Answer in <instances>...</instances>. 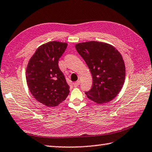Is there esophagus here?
<instances>
[{
    "mask_svg": "<svg viewBox=\"0 0 152 152\" xmlns=\"http://www.w3.org/2000/svg\"><path fill=\"white\" fill-rule=\"evenodd\" d=\"M73 85H74V87L78 86L80 85V81H77L76 82H74V83H73Z\"/></svg>",
    "mask_w": 152,
    "mask_h": 152,
    "instance_id": "obj_1",
    "label": "esophagus"
}]
</instances>
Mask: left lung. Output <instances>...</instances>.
Here are the masks:
<instances>
[{"label":"left lung","mask_w":152,"mask_h":152,"mask_svg":"<svg viewBox=\"0 0 152 152\" xmlns=\"http://www.w3.org/2000/svg\"><path fill=\"white\" fill-rule=\"evenodd\" d=\"M91 72L92 87L86 92L88 98L98 104L113 100L122 88L126 68L122 55L114 46L90 41L76 45Z\"/></svg>","instance_id":"8db88e82"}]
</instances>
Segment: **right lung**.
<instances>
[{
    "label": "right lung",
    "mask_w": 152,
    "mask_h": 152,
    "mask_svg": "<svg viewBox=\"0 0 152 152\" xmlns=\"http://www.w3.org/2000/svg\"><path fill=\"white\" fill-rule=\"evenodd\" d=\"M66 43L52 41L40 46L30 59L26 78L36 100L49 107L56 106L67 98L70 86L58 66Z\"/></svg>",
    "instance_id": "add662e5"
}]
</instances>
